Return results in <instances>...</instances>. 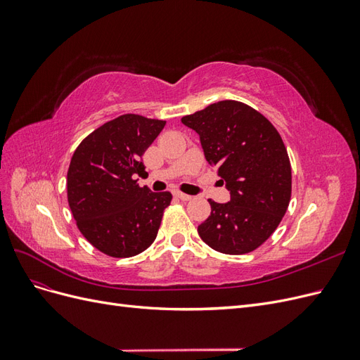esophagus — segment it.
Returning <instances> with one entry per match:
<instances>
[{"instance_id":"esophagus-1","label":"esophagus","mask_w":360,"mask_h":360,"mask_svg":"<svg viewBox=\"0 0 360 360\" xmlns=\"http://www.w3.org/2000/svg\"><path fill=\"white\" fill-rule=\"evenodd\" d=\"M174 195H176V197H177V198H180L181 201H191V200H192L191 195H188V193H183V192H179V191L174 192Z\"/></svg>"}]
</instances>
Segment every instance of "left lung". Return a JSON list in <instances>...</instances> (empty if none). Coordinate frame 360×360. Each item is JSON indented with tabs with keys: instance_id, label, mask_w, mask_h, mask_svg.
Listing matches in <instances>:
<instances>
[{
	"instance_id": "obj_1",
	"label": "left lung",
	"mask_w": 360,
	"mask_h": 360,
	"mask_svg": "<svg viewBox=\"0 0 360 360\" xmlns=\"http://www.w3.org/2000/svg\"><path fill=\"white\" fill-rule=\"evenodd\" d=\"M181 123L198 134L205 160L230 192L228 202L209 200L212 213L198 226L200 237L228 255L257 249L278 228L291 197V165L278 130L236 101L212 103Z\"/></svg>"
}]
</instances>
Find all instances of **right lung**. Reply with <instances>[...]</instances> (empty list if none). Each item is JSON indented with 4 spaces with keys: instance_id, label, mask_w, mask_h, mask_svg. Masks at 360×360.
Masks as SVG:
<instances>
[{
    "instance_id": "obj_1",
    "label": "right lung",
    "mask_w": 360,
    "mask_h": 360,
    "mask_svg": "<svg viewBox=\"0 0 360 360\" xmlns=\"http://www.w3.org/2000/svg\"><path fill=\"white\" fill-rule=\"evenodd\" d=\"M163 120L120 115L86 136L68 171V200L79 231L115 258L146 250L158 236L169 192L139 188L143 155L162 132Z\"/></svg>"
}]
</instances>
